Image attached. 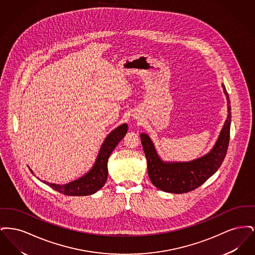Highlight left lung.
Here are the masks:
<instances>
[{
    "instance_id": "obj_1",
    "label": "left lung",
    "mask_w": 255,
    "mask_h": 255,
    "mask_svg": "<svg viewBox=\"0 0 255 255\" xmlns=\"http://www.w3.org/2000/svg\"><path fill=\"white\" fill-rule=\"evenodd\" d=\"M228 101V117L212 149L202 157L189 161H166L159 157L151 137L140 133L141 144L147 159L148 176L152 183L162 191L181 194L202 185L221 166L226 157L231 132V107L229 94L222 84Z\"/></svg>"
}]
</instances>
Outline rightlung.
Wrapping results in <instances>:
<instances>
[{"label": "right lung", "mask_w": 255, "mask_h": 255, "mask_svg": "<svg viewBox=\"0 0 255 255\" xmlns=\"http://www.w3.org/2000/svg\"><path fill=\"white\" fill-rule=\"evenodd\" d=\"M128 124L123 123L114 129L105 137L102 145L97 154L96 161L92 168L83 176L66 184H56L51 182L41 181L58 191L59 193L68 196H88L95 194L100 188L103 187L108 178V159L112 152L119 144V142L127 133ZM29 168V167H28ZM32 174L33 171L29 168Z\"/></svg>", "instance_id": "add662e5"}]
</instances>
